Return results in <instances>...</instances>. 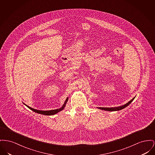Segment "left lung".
Wrapping results in <instances>:
<instances>
[{"mask_svg":"<svg viewBox=\"0 0 155 155\" xmlns=\"http://www.w3.org/2000/svg\"><path fill=\"white\" fill-rule=\"evenodd\" d=\"M135 98H134L132 100L130 101L129 102H127V104L123 105V106H120V107H112V108H102V107H100L98 108L102 109V110H109V111H114V110H121V109H124L125 108V107H127V106H128L132 102V101L134 100Z\"/></svg>","mask_w":155,"mask_h":155,"instance_id":"1","label":"left lung"}]
</instances>
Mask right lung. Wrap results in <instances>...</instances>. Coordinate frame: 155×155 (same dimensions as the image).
Wrapping results in <instances>:
<instances>
[{"label":"right lung","instance_id":"obj_1","mask_svg":"<svg viewBox=\"0 0 155 155\" xmlns=\"http://www.w3.org/2000/svg\"><path fill=\"white\" fill-rule=\"evenodd\" d=\"M68 100V98H67V100L65 101V102H64V105H63V107L61 108H59V109H54V110H37V109H33L30 107H28V105H26V107H28V108L29 109H31V110L38 113V114H43V115H53L55 114L58 113V112L62 110L63 109H64L65 106V104H66V102Z\"/></svg>","mask_w":155,"mask_h":155}]
</instances>
